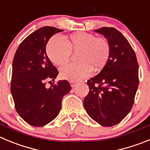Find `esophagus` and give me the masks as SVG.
<instances>
[{
    "mask_svg": "<svg viewBox=\"0 0 150 150\" xmlns=\"http://www.w3.org/2000/svg\"><path fill=\"white\" fill-rule=\"evenodd\" d=\"M70 84H71V86L72 87V88H74V87H75V85H76V82H73V81H71L70 82Z\"/></svg>",
    "mask_w": 150,
    "mask_h": 150,
    "instance_id": "34e87169",
    "label": "esophagus"
}]
</instances>
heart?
Returning a JSON list of instances; mask_svg holds the SVG:
<instances>
[{
  "label": "heart",
  "instance_id": "b5f03b06",
  "mask_svg": "<svg viewBox=\"0 0 150 150\" xmlns=\"http://www.w3.org/2000/svg\"><path fill=\"white\" fill-rule=\"evenodd\" d=\"M71 53H76L77 62L62 67L59 73L62 79L76 82L89 76L92 68L96 71L105 66L110 55V45L105 38L83 31L65 38V42L53 37L46 45L47 55L56 65L68 63Z\"/></svg>",
  "mask_w": 150,
  "mask_h": 150
}]
</instances>
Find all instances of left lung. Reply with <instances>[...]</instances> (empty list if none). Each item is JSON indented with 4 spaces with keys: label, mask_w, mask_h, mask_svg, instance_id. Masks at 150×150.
<instances>
[{
    "label": "left lung",
    "mask_w": 150,
    "mask_h": 150,
    "mask_svg": "<svg viewBox=\"0 0 150 150\" xmlns=\"http://www.w3.org/2000/svg\"><path fill=\"white\" fill-rule=\"evenodd\" d=\"M94 31L108 39L110 55L101 72L88 80L90 91L84 108L95 122L111 127L122 122L132 109L139 83L138 63L133 48L120 31L112 27Z\"/></svg>",
    "instance_id": "8db88e82"
}]
</instances>
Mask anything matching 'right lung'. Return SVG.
I'll return each mask as SVG.
<instances>
[{"mask_svg": "<svg viewBox=\"0 0 150 150\" xmlns=\"http://www.w3.org/2000/svg\"><path fill=\"white\" fill-rule=\"evenodd\" d=\"M62 31L52 26L39 28L20 44L14 57L11 93L18 113L31 126H44L54 120L60 111L62 98L71 89L67 80L45 88V82L54 81L59 74L45 47L53 35Z\"/></svg>", "mask_w": 150, "mask_h": 150, "instance_id": "add662e5", "label": "right lung"}]
</instances>
